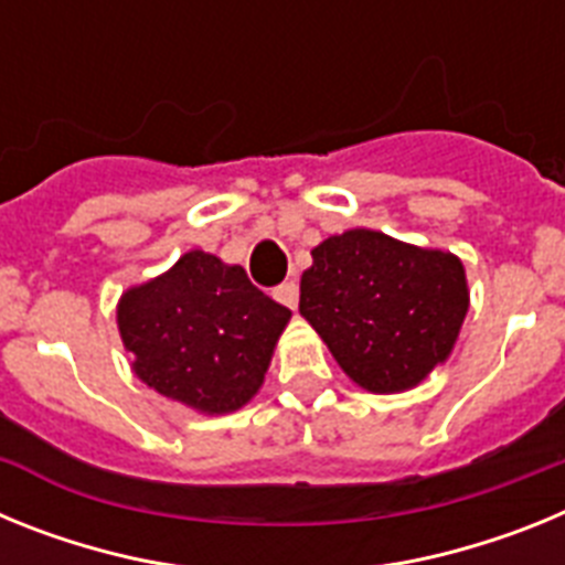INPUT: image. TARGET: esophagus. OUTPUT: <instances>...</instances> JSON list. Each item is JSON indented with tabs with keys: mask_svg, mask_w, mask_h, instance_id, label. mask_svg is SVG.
Wrapping results in <instances>:
<instances>
[{
	"mask_svg": "<svg viewBox=\"0 0 565 565\" xmlns=\"http://www.w3.org/2000/svg\"><path fill=\"white\" fill-rule=\"evenodd\" d=\"M274 299H277V302H282L286 308H291V311H297V299H299L297 282H282V286L274 291Z\"/></svg>",
	"mask_w": 565,
	"mask_h": 565,
	"instance_id": "34e87169",
	"label": "esophagus"
}]
</instances>
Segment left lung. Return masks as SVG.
Returning <instances> with one entry per match:
<instances>
[{
	"mask_svg": "<svg viewBox=\"0 0 565 565\" xmlns=\"http://www.w3.org/2000/svg\"><path fill=\"white\" fill-rule=\"evenodd\" d=\"M311 257L299 279V313L362 391H413L450 359L469 311L456 254L348 228Z\"/></svg>",
	"mask_w": 565,
	"mask_h": 565,
	"instance_id": "1",
	"label": "left lung"
}]
</instances>
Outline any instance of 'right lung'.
<instances>
[{
    "instance_id": "1",
    "label": "right lung",
    "mask_w": 565,
    "mask_h": 565,
    "mask_svg": "<svg viewBox=\"0 0 565 565\" xmlns=\"http://www.w3.org/2000/svg\"><path fill=\"white\" fill-rule=\"evenodd\" d=\"M288 319L246 268L201 248L127 288L115 308L135 376L203 416H226L257 396Z\"/></svg>"
}]
</instances>
